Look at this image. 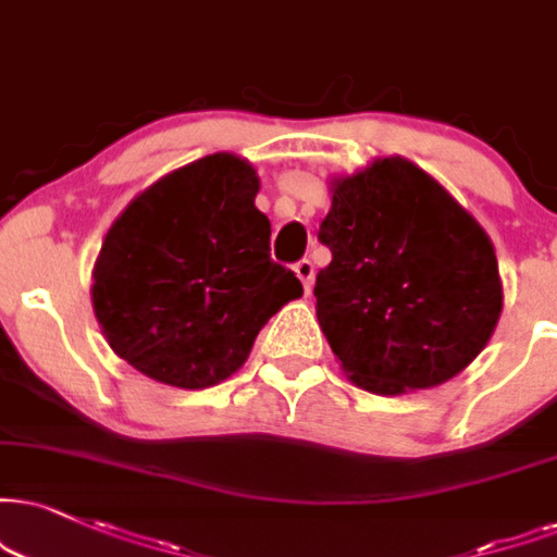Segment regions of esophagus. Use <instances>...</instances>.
<instances>
[{
    "label": "esophagus",
    "instance_id": "34e87169",
    "mask_svg": "<svg viewBox=\"0 0 557 557\" xmlns=\"http://www.w3.org/2000/svg\"><path fill=\"white\" fill-rule=\"evenodd\" d=\"M294 273H297V278L301 281V286H305V292L312 289V278H314V265L310 258H301L294 263Z\"/></svg>",
    "mask_w": 557,
    "mask_h": 557
}]
</instances>
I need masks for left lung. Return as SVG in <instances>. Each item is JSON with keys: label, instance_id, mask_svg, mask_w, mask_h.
Returning <instances> with one entry per match:
<instances>
[{"label": "left lung", "instance_id": "8db88e82", "mask_svg": "<svg viewBox=\"0 0 557 557\" xmlns=\"http://www.w3.org/2000/svg\"><path fill=\"white\" fill-rule=\"evenodd\" d=\"M318 320L343 372L374 395L436 387L491 341L504 307L488 235L429 173L384 157L333 181Z\"/></svg>", "mask_w": 557, "mask_h": 557}]
</instances>
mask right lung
I'll list each match as a JSON object with an SVG mask.
<instances>
[{"label": "right lung", "mask_w": 557, "mask_h": 557, "mask_svg": "<svg viewBox=\"0 0 557 557\" xmlns=\"http://www.w3.org/2000/svg\"><path fill=\"white\" fill-rule=\"evenodd\" d=\"M250 162L209 154L141 190L115 219L92 271V310L123 361L170 387L232 376L260 327L301 297L271 260Z\"/></svg>", "instance_id": "1"}]
</instances>
